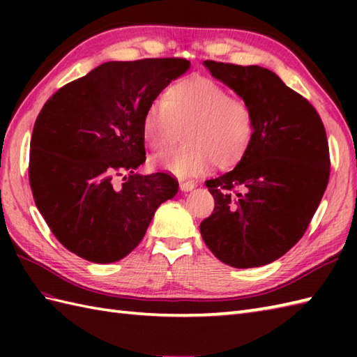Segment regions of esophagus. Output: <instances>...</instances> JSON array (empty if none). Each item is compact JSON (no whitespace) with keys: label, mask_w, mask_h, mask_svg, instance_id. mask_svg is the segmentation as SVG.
Wrapping results in <instances>:
<instances>
[{"label":"esophagus","mask_w":357,"mask_h":357,"mask_svg":"<svg viewBox=\"0 0 357 357\" xmlns=\"http://www.w3.org/2000/svg\"><path fill=\"white\" fill-rule=\"evenodd\" d=\"M195 185H196V184L192 183V181H187V183H181V184H179L181 190H183V192H190V190H193Z\"/></svg>","instance_id":"obj_1"}]
</instances>
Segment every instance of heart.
Here are the masks:
<instances>
[{
	"label": "heart",
	"mask_w": 357,
	"mask_h": 357,
	"mask_svg": "<svg viewBox=\"0 0 357 357\" xmlns=\"http://www.w3.org/2000/svg\"><path fill=\"white\" fill-rule=\"evenodd\" d=\"M179 126H187V144L159 158V165L179 178L199 176L215 162L221 169L238 164L255 135L252 107L201 75L173 82L164 100L149 105L142 118V135L150 147L162 150Z\"/></svg>",
	"instance_id": "obj_1"
}]
</instances>
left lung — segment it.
<instances>
[{"label": "left lung", "mask_w": 357, "mask_h": 357, "mask_svg": "<svg viewBox=\"0 0 357 357\" xmlns=\"http://www.w3.org/2000/svg\"><path fill=\"white\" fill-rule=\"evenodd\" d=\"M253 110L255 135L231 172L206 181L215 210L199 225L219 261L252 268L279 259L298 242L330 178L325 127L304 96L259 66L204 61Z\"/></svg>", "instance_id": "8db88e82"}]
</instances>
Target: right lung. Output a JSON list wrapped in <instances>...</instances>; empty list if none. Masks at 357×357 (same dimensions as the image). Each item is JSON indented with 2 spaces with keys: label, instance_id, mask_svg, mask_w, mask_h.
<instances>
[{
  "label": "right lung",
  "instance_id": "right-lung-1",
  "mask_svg": "<svg viewBox=\"0 0 357 357\" xmlns=\"http://www.w3.org/2000/svg\"><path fill=\"white\" fill-rule=\"evenodd\" d=\"M188 67L184 58L109 61L44 104L30 139L29 183L44 221L69 252L96 264L123 259L156 208L178 193L172 174L135 170L146 161L144 113Z\"/></svg>",
  "mask_w": 357,
  "mask_h": 357
}]
</instances>
